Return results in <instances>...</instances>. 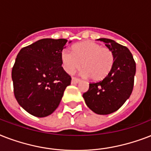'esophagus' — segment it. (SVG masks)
Wrapping results in <instances>:
<instances>
[{"mask_svg":"<svg viewBox=\"0 0 151 151\" xmlns=\"http://www.w3.org/2000/svg\"><path fill=\"white\" fill-rule=\"evenodd\" d=\"M81 81L80 79H78L77 78H72V80H71V83L72 84H78Z\"/></svg>","mask_w":151,"mask_h":151,"instance_id":"obj_1","label":"esophagus"}]
</instances>
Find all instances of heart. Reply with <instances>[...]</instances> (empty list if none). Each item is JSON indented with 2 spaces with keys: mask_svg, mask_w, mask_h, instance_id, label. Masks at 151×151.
Masks as SVG:
<instances>
[{
  "mask_svg": "<svg viewBox=\"0 0 151 151\" xmlns=\"http://www.w3.org/2000/svg\"><path fill=\"white\" fill-rule=\"evenodd\" d=\"M62 65L67 73H73L81 66V74L90 77L94 81H100L108 76L114 63V55L110 48L94 41L76 44L73 52L63 50L61 53Z\"/></svg>",
  "mask_w": 151,
  "mask_h": 151,
  "instance_id": "b5f03b06",
  "label": "heart"
}]
</instances>
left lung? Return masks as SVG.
Returning <instances> with one entry per match:
<instances>
[{
	"label": "left lung",
	"mask_w": 151,
	"mask_h": 151,
	"mask_svg": "<svg viewBox=\"0 0 151 151\" xmlns=\"http://www.w3.org/2000/svg\"><path fill=\"white\" fill-rule=\"evenodd\" d=\"M112 51L114 63L110 73L103 81L89 84L83 94L88 107L100 115L117 110L131 96L136 74V63L129 48L111 39L99 38Z\"/></svg>",
	"instance_id": "1"
}]
</instances>
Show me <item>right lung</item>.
I'll return each instance as SVG.
<instances>
[{"label":"right lung","instance_id":"right-lung-1","mask_svg":"<svg viewBox=\"0 0 151 151\" xmlns=\"http://www.w3.org/2000/svg\"><path fill=\"white\" fill-rule=\"evenodd\" d=\"M66 43V39H41L17 55L12 71L14 94L30 114L38 117L52 114L70 85V76L61 66V53Z\"/></svg>","mask_w":151,"mask_h":151}]
</instances>
